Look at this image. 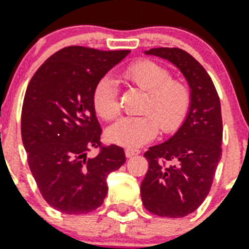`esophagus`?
Here are the masks:
<instances>
[{
  "mask_svg": "<svg viewBox=\"0 0 249 249\" xmlns=\"http://www.w3.org/2000/svg\"><path fill=\"white\" fill-rule=\"evenodd\" d=\"M140 154V150L137 149H125V155H126V158H130V157H134V155Z\"/></svg>",
  "mask_w": 249,
  "mask_h": 249,
  "instance_id": "1",
  "label": "esophagus"
}]
</instances>
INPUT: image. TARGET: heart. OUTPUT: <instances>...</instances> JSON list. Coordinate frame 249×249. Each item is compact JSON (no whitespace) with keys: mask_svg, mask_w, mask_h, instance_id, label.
Wrapping results in <instances>:
<instances>
[{"mask_svg":"<svg viewBox=\"0 0 249 249\" xmlns=\"http://www.w3.org/2000/svg\"><path fill=\"white\" fill-rule=\"evenodd\" d=\"M123 78L147 92L142 115L123 117L107 129V138L125 147H137L151 141L158 133L164 134L180 128L191 107V92L179 81L171 79L166 68L153 61H138L123 71ZM95 112L103 120H113L119 115L116 85L109 77L96 83L92 94Z\"/></svg>","mask_w":249,"mask_h":249,"instance_id":"b5f03b06","label":"heart"}]
</instances>
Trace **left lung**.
Instances as JSON below:
<instances>
[{
    "label": "left lung",
    "mask_w": 249,
    "mask_h": 249,
    "mask_svg": "<svg viewBox=\"0 0 249 249\" xmlns=\"http://www.w3.org/2000/svg\"><path fill=\"white\" fill-rule=\"evenodd\" d=\"M146 54L168 60L187 79L191 107L178 132L145 153L149 170L141 183L150 213L181 218L200 206L213 184L222 157L221 102L204 66L180 48H153Z\"/></svg>",
    "instance_id": "obj_1"
}]
</instances>
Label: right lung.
I'll use <instances>...</instances> for the list:
<instances>
[{
	"label": "right lung",
	"instance_id": "add662e5",
	"mask_svg": "<svg viewBox=\"0 0 249 249\" xmlns=\"http://www.w3.org/2000/svg\"><path fill=\"white\" fill-rule=\"evenodd\" d=\"M129 51L79 45L60 49L36 70L24 95L20 130L41 196L65 214H86L103 204L107 176L125 163L124 149L103 146L92 94L96 83ZM99 148L90 159L87 153Z\"/></svg>",
	"mask_w": 249,
	"mask_h": 249
}]
</instances>
